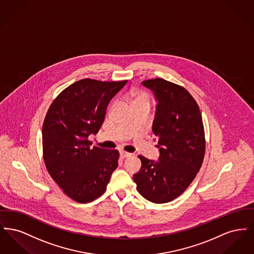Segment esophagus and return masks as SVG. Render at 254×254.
Segmentation results:
<instances>
[{"instance_id": "obj_1", "label": "esophagus", "mask_w": 254, "mask_h": 254, "mask_svg": "<svg viewBox=\"0 0 254 254\" xmlns=\"http://www.w3.org/2000/svg\"><path fill=\"white\" fill-rule=\"evenodd\" d=\"M131 154L130 153H128V152H126V151H120V157L123 158H127L129 157Z\"/></svg>"}]
</instances>
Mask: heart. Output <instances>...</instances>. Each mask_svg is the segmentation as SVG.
Segmentation results:
<instances>
[{"mask_svg":"<svg viewBox=\"0 0 254 254\" xmlns=\"http://www.w3.org/2000/svg\"><path fill=\"white\" fill-rule=\"evenodd\" d=\"M129 102L133 107L139 105H149V97L142 91H132L129 95Z\"/></svg>","mask_w":254,"mask_h":254,"instance_id":"heart-1","label":"heart"}]
</instances>
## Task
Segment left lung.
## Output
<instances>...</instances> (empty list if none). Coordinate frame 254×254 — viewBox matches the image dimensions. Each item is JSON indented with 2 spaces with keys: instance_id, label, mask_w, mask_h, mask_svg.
Returning a JSON list of instances; mask_svg holds the SVG:
<instances>
[{
  "instance_id": "obj_1",
  "label": "left lung",
  "mask_w": 254,
  "mask_h": 254,
  "mask_svg": "<svg viewBox=\"0 0 254 254\" xmlns=\"http://www.w3.org/2000/svg\"><path fill=\"white\" fill-rule=\"evenodd\" d=\"M142 84L152 90L157 103L152 131L160 155L158 161L139 155L142 167L133 179L146 200L163 204L180 196L201 168L204 126L197 103L183 86L161 78Z\"/></svg>"
}]
</instances>
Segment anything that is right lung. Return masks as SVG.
Wrapping results in <instances>:
<instances>
[{
  "label": "right lung",
  "mask_w": 254,
  "mask_h": 254,
  "mask_svg": "<svg viewBox=\"0 0 254 254\" xmlns=\"http://www.w3.org/2000/svg\"><path fill=\"white\" fill-rule=\"evenodd\" d=\"M127 82L83 79L49 107L42 131L45 164L63 191L78 203L104 193L118 167V150L91 147L88 136L99 131L110 100Z\"/></svg>",
  "instance_id": "add662e5"
}]
</instances>
